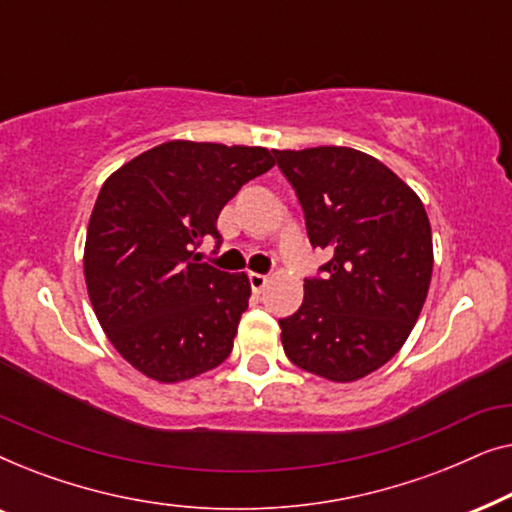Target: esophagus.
I'll list each match as a JSON object with an SVG mask.
<instances>
[{
    "label": "esophagus",
    "mask_w": 512,
    "mask_h": 512,
    "mask_svg": "<svg viewBox=\"0 0 512 512\" xmlns=\"http://www.w3.org/2000/svg\"><path fill=\"white\" fill-rule=\"evenodd\" d=\"M249 284H251V291L261 293L265 289V284H268V277L258 275V272H249Z\"/></svg>",
    "instance_id": "34e87169"
}]
</instances>
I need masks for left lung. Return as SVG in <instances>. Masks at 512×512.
I'll return each instance as SVG.
<instances>
[{
  "label": "left lung",
  "instance_id": "left-lung-1",
  "mask_svg": "<svg viewBox=\"0 0 512 512\" xmlns=\"http://www.w3.org/2000/svg\"><path fill=\"white\" fill-rule=\"evenodd\" d=\"M296 188L312 247L331 251L324 279L279 319L291 363L331 382L382 368L408 340L429 293L431 223L419 195L349 146L272 151Z\"/></svg>",
  "mask_w": 512,
  "mask_h": 512
}]
</instances>
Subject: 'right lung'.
I'll return each instance as SVG.
<instances>
[{
    "label": "right lung",
    "mask_w": 512,
    "mask_h": 512,
    "mask_svg": "<svg viewBox=\"0 0 512 512\" xmlns=\"http://www.w3.org/2000/svg\"><path fill=\"white\" fill-rule=\"evenodd\" d=\"M275 158L263 146L172 139L104 181L90 214L83 275L116 352L151 380H191L228 359L251 284L193 254L221 240L216 219Z\"/></svg>",
    "instance_id": "1"
}]
</instances>
